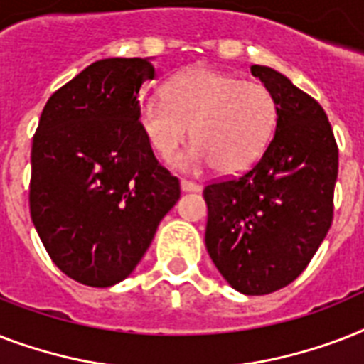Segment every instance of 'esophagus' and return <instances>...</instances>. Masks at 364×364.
Wrapping results in <instances>:
<instances>
[{
    "mask_svg": "<svg viewBox=\"0 0 364 364\" xmlns=\"http://www.w3.org/2000/svg\"><path fill=\"white\" fill-rule=\"evenodd\" d=\"M181 191L183 193H198L200 185L194 181H187V179H181Z\"/></svg>",
    "mask_w": 364,
    "mask_h": 364,
    "instance_id": "1",
    "label": "esophagus"
}]
</instances>
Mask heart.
<instances>
[{"label": "heart", "mask_w": 364, "mask_h": 364, "mask_svg": "<svg viewBox=\"0 0 364 364\" xmlns=\"http://www.w3.org/2000/svg\"><path fill=\"white\" fill-rule=\"evenodd\" d=\"M276 124L270 88L210 68L179 73L164 96L147 98L139 107L143 136L160 159H176L191 126L194 147L179 164L185 170L213 164L225 176L251 168L270 145Z\"/></svg>", "instance_id": "heart-1"}]
</instances>
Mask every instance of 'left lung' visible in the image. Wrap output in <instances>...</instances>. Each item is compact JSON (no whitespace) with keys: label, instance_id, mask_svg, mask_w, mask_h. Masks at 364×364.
Segmentation results:
<instances>
[{"label":"left lung","instance_id":"obj_1","mask_svg":"<svg viewBox=\"0 0 364 364\" xmlns=\"http://www.w3.org/2000/svg\"><path fill=\"white\" fill-rule=\"evenodd\" d=\"M251 73L276 96V132L253 168L205 185V247L236 291L268 294L294 282L327 236L338 145L311 96L272 68Z\"/></svg>","mask_w":364,"mask_h":364}]
</instances>
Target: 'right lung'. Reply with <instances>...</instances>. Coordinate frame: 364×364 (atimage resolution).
I'll list each match as a JSON object with an SVG mask.
<instances>
[{
    "label": "right lung",
    "mask_w": 364,
    "mask_h": 364,
    "mask_svg": "<svg viewBox=\"0 0 364 364\" xmlns=\"http://www.w3.org/2000/svg\"><path fill=\"white\" fill-rule=\"evenodd\" d=\"M149 58H105L48 98L31 145L30 213L65 276L111 287L132 274L179 179L154 159L139 126Z\"/></svg>",
    "instance_id": "right-lung-1"
}]
</instances>
